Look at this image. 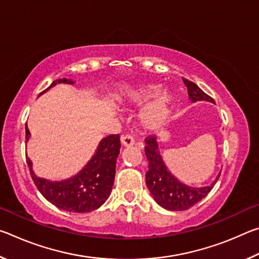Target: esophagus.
<instances>
[{"mask_svg":"<svg viewBox=\"0 0 259 259\" xmlns=\"http://www.w3.org/2000/svg\"><path fill=\"white\" fill-rule=\"evenodd\" d=\"M121 143L124 147H129V146L134 145L135 139L131 135H124V136H122V137H121Z\"/></svg>","mask_w":259,"mask_h":259,"instance_id":"esophagus-1","label":"esophagus"}]
</instances>
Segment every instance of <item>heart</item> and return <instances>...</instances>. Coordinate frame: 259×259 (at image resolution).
<instances>
[{"label": "heart", "mask_w": 259, "mask_h": 259, "mask_svg": "<svg viewBox=\"0 0 259 259\" xmlns=\"http://www.w3.org/2000/svg\"><path fill=\"white\" fill-rule=\"evenodd\" d=\"M159 91L160 87L155 84H147L137 88H123L120 90L117 97L122 103L139 104L145 102L148 98L154 97ZM174 102L175 96L170 91L159 93L150 103H147L140 112V120H142L143 125L150 130L161 129L169 119Z\"/></svg>", "instance_id": "obj_1"}]
</instances>
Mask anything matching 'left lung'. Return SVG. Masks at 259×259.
Masks as SVG:
<instances>
[{
    "label": "left lung",
    "mask_w": 259,
    "mask_h": 259,
    "mask_svg": "<svg viewBox=\"0 0 259 259\" xmlns=\"http://www.w3.org/2000/svg\"><path fill=\"white\" fill-rule=\"evenodd\" d=\"M183 82L187 88L188 97L192 103L205 100V102L214 104L213 99L204 94L195 83L188 81L186 78H183ZM145 143L147 144L145 146V154L148 161L146 185L155 202L166 210L182 211V210L190 209L208 195V193L212 190L214 184L217 183L219 176H221L219 174L216 179L208 186H188L178 181L166 168L161 156L156 137H148L145 139Z\"/></svg>",
    "instance_id": "obj_1"
}]
</instances>
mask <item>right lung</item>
<instances>
[{
    "label": "right lung",
    "mask_w": 259,
    "mask_h": 259,
    "mask_svg": "<svg viewBox=\"0 0 259 259\" xmlns=\"http://www.w3.org/2000/svg\"><path fill=\"white\" fill-rule=\"evenodd\" d=\"M59 83L73 84V80H56L42 94ZM30 133L26 125V143ZM120 136L109 135L98 144L97 150L88 163L76 175L63 181H50L41 178L33 171V163L27 159L30 176L37 190L57 208L69 212H90L105 203L112 192L115 177L116 159L120 154Z\"/></svg>",
    "instance_id": "obj_1"
}]
</instances>
